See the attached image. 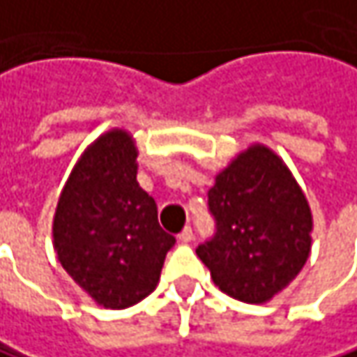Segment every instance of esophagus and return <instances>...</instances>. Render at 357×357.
Here are the masks:
<instances>
[{
	"label": "esophagus",
	"instance_id": "obj_1",
	"mask_svg": "<svg viewBox=\"0 0 357 357\" xmlns=\"http://www.w3.org/2000/svg\"><path fill=\"white\" fill-rule=\"evenodd\" d=\"M178 239L181 243H190L192 239H194V231H192V227H183L181 229V233L178 235Z\"/></svg>",
	"mask_w": 357,
	"mask_h": 357
}]
</instances>
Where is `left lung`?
Wrapping results in <instances>:
<instances>
[{"instance_id":"left-lung-1","label":"left lung","mask_w":357,"mask_h":357,"mask_svg":"<svg viewBox=\"0 0 357 357\" xmlns=\"http://www.w3.org/2000/svg\"><path fill=\"white\" fill-rule=\"evenodd\" d=\"M214 237L196 253L229 296L261 305L286 288L310 253L307 196L272 149L251 145L208 190Z\"/></svg>"}]
</instances>
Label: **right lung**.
<instances>
[{
    "label": "right lung",
    "mask_w": 357,
    "mask_h": 357,
    "mask_svg": "<svg viewBox=\"0 0 357 357\" xmlns=\"http://www.w3.org/2000/svg\"><path fill=\"white\" fill-rule=\"evenodd\" d=\"M137 155L126 130L93 141L67 179L52 220L61 266L104 308H128L149 296L176 243L137 181Z\"/></svg>",
    "instance_id": "add662e5"
}]
</instances>
